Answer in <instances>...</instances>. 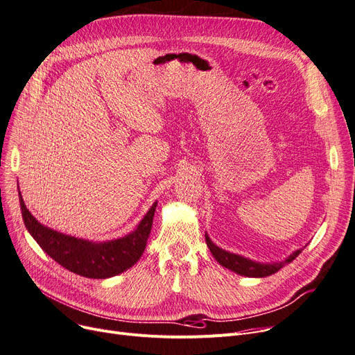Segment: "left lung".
<instances>
[{
  "label": "left lung",
  "instance_id": "8db88e82",
  "mask_svg": "<svg viewBox=\"0 0 355 355\" xmlns=\"http://www.w3.org/2000/svg\"><path fill=\"white\" fill-rule=\"evenodd\" d=\"M205 242H207V246H208L209 252L212 253V257L216 258V261L220 265H223L227 269H232V271H234L239 275L254 277V278H262V277H268V275L275 274L286 263H290L291 261H294L302 253V250H303V249H299V250L293 252L290 257L286 261H282V262L259 263V262L250 261L248 258L240 257V254L230 253V252H227V250L216 246L214 243L211 242V239L208 237V234H205Z\"/></svg>",
  "mask_w": 355,
  "mask_h": 355
}]
</instances>
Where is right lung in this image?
<instances>
[{
    "instance_id": "add662e5",
    "label": "right lung",
    "mask_w": 355,
    "mask_h": 355,
    "mask_svg": "<svg viewBox=\"0 0 355 355\" xmlns=\"http://www.w3.org/2000/svg\"><path fill=\"white\" fill-rule=\"evenodd\" d=\"M19 201L27 232L55 262L77 275L98 279L115 277L137 263L146 249L157 207V202L153 204L132 233L116 240L94 243L58 233L40 224L26 208L20 192Z\"/></svg>"
}]
</instances>
